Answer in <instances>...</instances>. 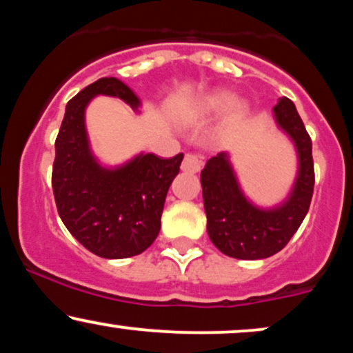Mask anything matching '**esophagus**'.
Returning a JSON list of instances; mask_svg holds the SVG:
<instances>
[{
    "label": "esophagus",
    "mask_w": 353,
    "mask_h": 353,
    "mask_svg": "<svg viewBox=\"0 0 353 353\" xmlns=\"http://www.w3.org/2000/svg\"><path fill=\"white\" fill-rule=\"evenodd\" d=\"M201 168H202V161L199 156H196V154H185L184 161H182V165H181L182 171L189 174H196L201 171Z\"/></svg>",
    "instance_id": "34e87169"
}]
</instances>
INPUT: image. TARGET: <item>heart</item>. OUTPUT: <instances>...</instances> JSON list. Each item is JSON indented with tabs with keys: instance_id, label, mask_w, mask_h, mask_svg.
Returning <instances> with one entry per match:
<instances>
[{
	"instance_id": "b5f03b06",
	"label": "heart",
	"mask_w": 353,
	"mask_h": 353,
	"mask_svg": "<svg viewBox=\"0 0 353 353\" xmlns=\"http://www.w3.org/2000/svg\"><path fill=\"white\" fill-rule=\"evenodd\" d=\"M228 109V121L229 123H236V121L242 119L245 112V103L242 101H234L232 92L219 89V91H212L205 94L194 104L192 116L197 119H208V117H214Z\"/></svg>"
}]
</instances>
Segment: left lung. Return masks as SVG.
<instances>
[{
    "label": "left lung",
    "mask_w": 353,
    "mask_h": 353,
    "mask_svg": "<svg viewBox=\"0 0 353 353\" xmlns=\"http://www.w3.org/2000/svg\"><path fill=\"white\" fill-rule=\"evenodd\" d=\"M275 124L294 144L297 174L285 199L262 208L245 196L229 152L210 157L201 171L208 234L222 254L257 261L277 254L301 228L314 194L312 141L295 104L281 98L274 109Z\"/></svg>",
    "instance_id": "obj_1"
}]
</instances>
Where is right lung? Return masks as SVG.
Returning <instances> with one entry per match:
<instances>
[{"instance_id": "1", "label": "right lung", "mask_w": 353, "mask_h": 353, "mask_svg": "<svg viewBox=\"0 0 353 353\" xmlns=\"http://www.w3.org/2000/svg\"><path fill=\"white\" fill-rule=\"evenodd\" d=\"M96 96L119 98L141 112V99L117 78H101L79 91L66 104L56 137L52 192L61 221L88 250L104 259L132 257L159 234L165 196L184 154L161 159L139 152L123 164H103L86 129V109Z\"/></svg>"}]
</instances>
